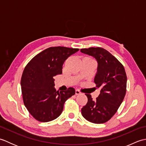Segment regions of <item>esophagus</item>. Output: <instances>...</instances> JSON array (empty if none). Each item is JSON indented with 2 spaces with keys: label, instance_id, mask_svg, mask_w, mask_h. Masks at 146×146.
Instances as JSON below:
<instances>
[{
  "label": "esophagus",
  "instance_id": "1",
  "mask_svg": "<svg viewBox=\"0 0 146 146\" xmlns=\"http://www.w3.org/2000/svg\"><path fill=\"white\" fill-rule=\"evenodd\" d=\"M75 94L76 95H80V94H81V92H80L79 90H78V89H76V90H75Z\"/></svg>",
  "mask_w": 146,
  "mask_h": 146
}]
</instances>
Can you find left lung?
<instances>
[{"label":"left lung","mask_w":146,"mask_h":146,"mask_svg":"<svg viewBox=\"0 0 146 146\" xmlns=\"http://www.w3.org/2000/svg\"><path fill=\"white\" fill-rule=\"evenodd\" d=\"M80 51L97 60V73L94 82L97 87L100 88V94L95 101L91 95L85 94L88 102L82 108V114L90 122L105 123L117 112L125 95L127 75L124 67L102 48H83Z\"/></svg>","instance_id":"8db88e82"}]
</instances>
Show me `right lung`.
<instances>
[{
    "mask_svg": "<svg viewBox=\"0 0 146 146\" xmlns=\"http://www.w3.org/2000/svg\"><path fill=\"white\" fill-rule=\"evenodd\" d=\"M79 51L63 46L50 47L32 58L22 75L21 85L24 105L37 120L47 122L60 115L64 104L75 90L56 91L53 76L62 73L64 61Z\"/></svg>",
    "mask_w": 146,
    "mask_h": 146,
    "instance_id": "1",
    "label": "right lung"
}]
</instances>
